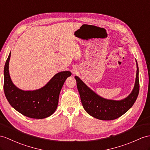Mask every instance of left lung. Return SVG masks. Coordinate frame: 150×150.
<instances>
[{
  "instance_id": "8db88e82",
  "label": "left lung",
  "mask_w": 150,
  "mask_h": 150,
  "mask_svg": "<svg viewBox=\"0 0 150 150\" xmlns=\"http://www.w3.org/2000/svg\"><path fill=\"white\" fill-rule=\"evenodd\" d=\"M136 78L134 88L127 97L122 100L107 99L90 89L78 76H75L77 88L83 108L88 114L101 120L118 118L129 111L136 102L139 91V67L137 62Z\"/></svg>"
}]
</instances>
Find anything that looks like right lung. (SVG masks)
<instances>
[{
	"label": "right lung",
	"instance_id": "obj_1",
	"mask_svg": "<svg viewBox=\"0 0 150 150\" xmlns=\"http://www.w3.org/2000/svg\"><path fill=\"white\" fill-rule=\"evenodd\" d=\"M11 52L4 70V90L7 100L17 111L28 118L43 119L56 111L62 88L66 79L71 76L70 71H62L54 75L43 87L35 90L18 88L11 81L9 64Z\"/></svg>",
	"mask_w": 150,
	"mask_h": 150
}]
</instances>
